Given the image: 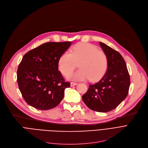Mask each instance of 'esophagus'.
Masks as SVG:
<instances>
[{
	"label": "esophagus",
	"instance_id": "34e87169",
	"mask_svg": "<svg viewBox=\"0 0 148 148\" xmlns=\"http://www.w3.org/2000/svg\"><path fill=\"white\" fill-rule=\"evenodd\" d=\"M70 84H71V86H75V85L77 84V83L76 82H71V83H70Z\"/></svg>",
	"mask_w": 148,
	"mask_h": 148
}]
</instances>
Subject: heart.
I'll return each mask as SVG.
<instances>
[{
	"instance_id": "b5f03b06",
	"label": "heart",
	"mask_w": 148,
	"mask_h": 148,
	"mask_svg": "<svg viewBox=\"0 0 148 148\" xmlns=\"http://www.w3.org/2000/svg\"><path fill=\"white\" fill-rule=\"evenodd\" d=\"M79 63L80 68L70 75L69 79L98 81L106 73L108 65L107 56L104 52L99 51L95 45L86 42L74 45L73 53L64 52L59 59L58 65L62 74L66 76L78 66Z\"/></svg>"
}]
</instances>
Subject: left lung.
<instances>
[{
	"label": "left lung",
	"instance_id": "left-lung-1",
	"mask_svg": "<svg viewBox=\"0 0 148 148\" xmlns=\"http://www.w3.org/2000/svg\"><path fill=\"white\" fill-rule=\"evenodd\" d=\"M99 45L108 58L107 71L98 83L89 85L82 99L90 109L107 112L114 109L126 98L130 79L121 54L101 42Z\"/></svg>",
	"mask_w": 148,
	"mask_h": 148
}]
</instances>
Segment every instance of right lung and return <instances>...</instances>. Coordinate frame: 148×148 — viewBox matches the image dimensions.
<instances>
[{
	"label": "right lung",
	"instance_id": "right-lung-1",
	"mask_svg": "<svg viewBox=\"0 0 148 148\" xmlns=\"http://www.w3.org/2000/svg\"><path fill=\"white\" fill-rule=\"evenodd\" d=\"M71 42H49L26 53L17 69V83L25 101L38 110H49L63 99L65 82L58 70L60 57Z\"/></svg>",
	"mask_w": 148,
	"mask_h": 148
}]
</instances>
